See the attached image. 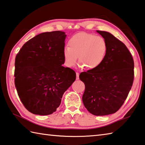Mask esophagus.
Returning a JSON list of instances; mask_svg holds the SVG:
<instances>
[{
  "label": "esophagus",
  "mask_w": 145,
  "mask_h": 145,
  "mask_svg": "<svg viewBox=\"0 0 145 145\" xmlns=\"http://www.w3.org/2000/svg\"><path fill=\"white\" fill-rule=\"evenodd\" d=\"M76 80H78V79H79V73L78 72H76Z\"/></svg>",
  "instance_id": "esophagus-1"
}]
</instances>
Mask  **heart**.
I'll return each mask as SVG.
<instances>
[{
	"instance_id": "b5f03b06",
	"label": "heart",
	"mask_w": 145,
	"mask_h": 145,
	"mask_svg": "<svg viewBox=\"0 0 145 145\" xmlns=\"http://www.w3.org/2000/svg\"><path fill=\"white\" fill-rule=\"evenodd\" d=\"M69 47L63 50V56L67 66L74 67L78 56L82 68L87 70L97 69L103 63L107 51V44L104 38L94 34L79 33L69 41Z\"/></svg>"
}]
</instances>
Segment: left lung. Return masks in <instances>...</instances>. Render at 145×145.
<instances>
[{
	"label": "left lung",
	"instance_id": "8db88e82",
	"mask_svg": "<svg viewBox=\"0 0 145 145\" xmlns=\"http://www.w3.org/2000/svg\"><path fill=\"white\" fill-rule=\"evenodd\" d=\"M106 39V55L97 69L82 72L79 78L85 84L82 101L95 116L114 114L121 108L134 80V61L123 42L106 31H97Z\"/></svg>",
	"mask_w": 145,
	"mask_h": 145
}]
</instances>
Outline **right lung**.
I'll return each mask as SVG.
<instances>
[{
    "label": "right lung",
    "instance_id": "add662e5",
    "mask_svg": "<svg viewBox=\"0 0 145 145\" xmlns=\"http://www.w3.org/2000/svg\"><path fill=\"white\" fill-rule=\"evenodd\" d=\"M66 35L60 31L42 33L22 46L15 59L14 83L25 108L34 114H52L76 73L64 63Z\"/></svg>",
    "mask_w": 145,
    "mask_h": 145
}]
</instances>
